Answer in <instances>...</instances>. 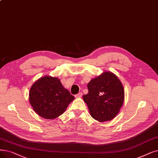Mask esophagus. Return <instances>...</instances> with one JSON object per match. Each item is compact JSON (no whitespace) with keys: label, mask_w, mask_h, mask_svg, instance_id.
Masks as SVG:
<instances>
[{"label":"esophagus","mask_w":158,"mask_h":158,"mask_svg":"<svg viewBox=\"0 0 158 158\" xmlns=\"http://www.w3.org/2000/svg\"><path fill=\"white\" fill-rule=\"evenodd\" d=\"M81 96H82V93H81V92H80V93H78V94H75V98H80Z\"/></svg>","instance_id":"obj_1"}]
</instances>
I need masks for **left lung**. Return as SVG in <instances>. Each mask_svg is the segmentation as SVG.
Wrapping results in <instances>:
<instances>
[{
	"label": "left lung",
	"instance_id": "8db88e82",
	"mask_svg": "<svg viewBox=\"0 0 158 158\" xmlns=\"http://www.w3.org/2000/svg\"><path fill=\"white\" fill-rule=\"evenodd\" d=\"M89 92L83 95L91 117L99 122L110 121L117 114L124 98L121 81L109 71L91 80L87 84Z\"/></svg>",
	"mask_w": 158,
	"mask_h": 158
}]
</instances>
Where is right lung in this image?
I'll use <instances>...</instances> for the list:
<instances>
[{
  "label": "right lung",
  "mask_w": 158,
  "mask_h": 158,
  "mask_svg": "<svg viewBox=\"0 0 158 158\" xmlns=\"http://www.w3.org/2000/svg\"><path fill=\"white\" fill-rule=\"evenodd\" d=\"M29 99L31 106L40 116L53 119L64 113L74 97L65 89L58 78L46 76L31 86Z\"/></svg>",
  "instance_id": "1"
}]
</instances>
